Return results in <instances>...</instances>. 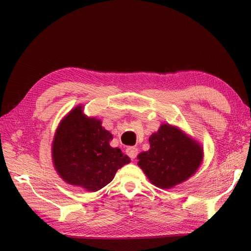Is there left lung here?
<instances>
[{
  "label": "left lung",
  "mask_w": 251,
  "mask_h": 251,
  "mask_svg": "<svg viewBox=\"0 0 251 251\" xmlns=\"http://www.w3.org/2000/svg\"><path fill=\"white\" fill-rule=\"evenodd\" d=\"M113 135L95 117L72 109L59 123L53 141L55 169L71 185L96 192L113 180L118 169L130 163L120 148L110 147Z\"/></svg>",
  "instance_id": "8db88e82"
}]
</instances>
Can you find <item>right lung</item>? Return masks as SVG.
<instances>
[{
	"mask_svg": "<svg viewBox=\"0 0 251 251\" xmlns=\"http://www.w3.org/2000/svg\"><path fill=\"white\" fill-rule=\"evenodd\" d=\"M150 145L137 156L138 166L159 188L187 180L201 164V146L175 126L161 125L150 137Z\"/></svg>",
	"mask_w": 251,
	"mask_h": 251,
	"instance_id": "right-lung-1",
	"label": "right lung"
}]
</instances>
